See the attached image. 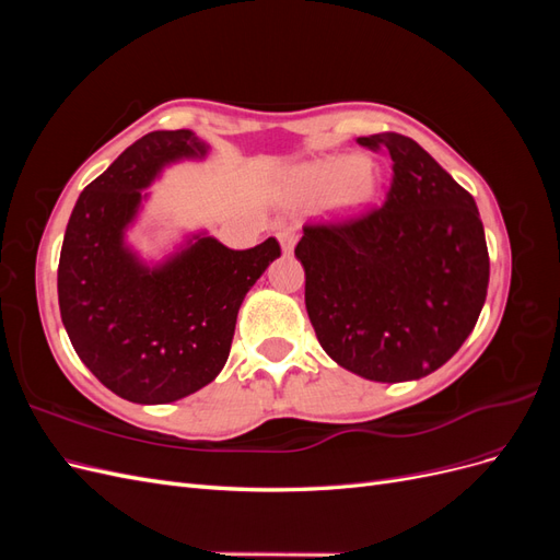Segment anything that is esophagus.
I'll list each match as a JSON object with an SVG mask.
<instances>
[{
  "mask_svg": "<svg viewBox=\"0 0 560 560\" xmlns=\"http://www.w3.org/2000/svg\"><path fill=\"white\" fill-rule=\"evenodd\" d=\"M278 241L282 245V252H292L294 243H296V233L290 229H282V231H278Z\"/></svg>",
  "mask_w": 560,
  "mask_h": 560,
  "instance_id": "1",
  "label": "esophagus"
}]
</instances>
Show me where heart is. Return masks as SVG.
I'll return each instance as SVG.
<instances>
[{"instance_id": "1", "label": "heart", "mask_w": 560, "mask_h": 560, "mask_svg": "<svg viewBox=\"0 0 560 560\" xmlns=\"http://www.w3.org/2000/svg\"><path fill=\"white\" fill-rule=\"evenodd\" d=\"M306 184L313 191L334 194L343 189L346 206H362L376 194V173L354 156H336L315 163L306 173Z\"/></svg>"}]
</instances>
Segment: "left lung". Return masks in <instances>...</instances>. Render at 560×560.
<instances>
[{"label": "left lung", "instance_id": "obj_1", "mask_svg": "<svg viewBox=\"0 0 560 560\" xmlns=\"http://www.w3.org/2000/svg\"><path fill=\"white\" fill-rule=\"evenodd\" d=\"M393 159L378 208L308 222L294 254L306 311L329 358L362 378L413 381L460 350L488 292V247L474 198L399 132L358 138Z\"/></svg>", "mask_w": 560, "mask_h": 560}]
</instances>
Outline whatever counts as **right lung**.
Listing matches in <instances>:
<instances>
[{
	"label": "right lung",
	"instance_id": "add662e5",
	"mask_svg": "<svg viewBox=\"0 0 560 560\" xmlns=\"http://www.w3.org/2000/svg\"><path fill=\"white\" fill-rule=\"evenodd\" d=\"M191 130H154L81 191L58 264V303L79 360L114 395L167 404L217 378L241 303L280 245L229 249L200 238L161 268L142 266L124 229L165 163L206 156Z\"/></svg>",
	"mask_w": 560,
	"mask_h": 560
}]
</instances>
